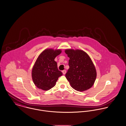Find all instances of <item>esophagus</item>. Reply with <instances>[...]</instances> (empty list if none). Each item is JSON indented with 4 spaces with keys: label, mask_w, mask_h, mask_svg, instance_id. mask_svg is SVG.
<instances>
[{
    "label": "esophagus",
    "mask_w": 126,
    "mask_h": 126,
    "mask_svg": "<svg viewBox=\"0 0 126 126\" xmlns=\"http://www.w3.org/2000/svg\"><path fill=\"white\" fill-rule=\"evenodd\" d=\"M62 73H63V74L64 75H65V74H66V70H63V71H62Z\"/></svg>",
    "instance_id": "obj_1"
}]
</instances>
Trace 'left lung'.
Listing matches in <instances>:
<instances>
[{
  "instance_id": "8db88e82",
  "label": "left lung",
  "mask_w": 126,
  "mask_h": 126,
  "mask_svg": "<svg viewBox=\"0 0 126 126\" xmlns=\"http://www.w3.org/2000/svg\"><path fill=\"white\" fill-rule=\"evenodd\" d=\"M65 52L70 58V68L65 76L71 86L80 92L90 88L96 80L97 72L90 56L79 49H67Z\"/></svg>"
}]
</instances>
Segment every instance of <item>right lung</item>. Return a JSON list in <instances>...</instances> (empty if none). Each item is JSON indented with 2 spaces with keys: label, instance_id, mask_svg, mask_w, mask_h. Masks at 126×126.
Here are the masks:
<instances>
[{
  "label": "right lung",
  "instance_id": "obj_1",
  "mask_svg": "<svg viewBox=\"0 0 126 126\" xmlns=\"http://www.w3.org/2000/svg\"><path fill=\"white\" fill-rule=\"evenodd\" d=\"M60 49H46L37 58L32 70V78L35 85L39 89L47 91L54 86L62 73L59 70L56 57L61 53Z\"/></svg>",
  "mask_w": 126,
  "mask_h": 126
}]
</instances>
